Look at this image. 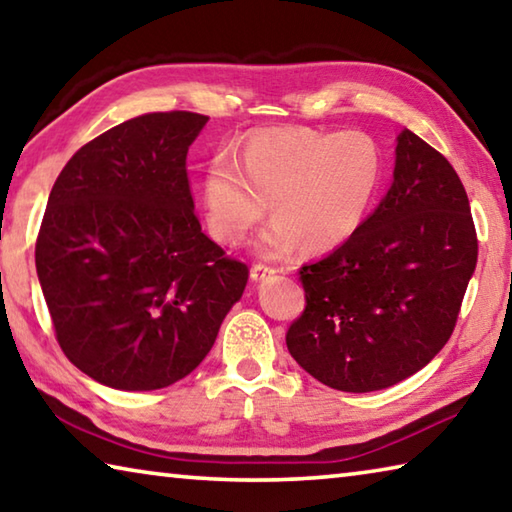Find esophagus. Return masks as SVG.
<instances>
[{
  "mask_svg": "<svg viewBox=\"0 0 512 512\" xmlns=\"http://www.w3.org/2000/svg\"><path fill=\"white\" fill-rule=\"evenodd\" d=\"M275 273H277V268L266 266V264H253V268H250V277H253L255 282L266 280V277H271Z\"/></svg>",
  "mask_w": 512,
  "mask_h": 512,
  "instance_id": "34e87169",
  "label": "esophagus"
}]
</instances>
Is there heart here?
Wrapping results in <instances>:
<instances>
[{
    "label": "heart",
    "instance_id": "b5f03b06",
    "mask_svg": "<svg viewBox=\"0 0 512 512\" xmlns=\"http://www.w3.org/2000/svg\"><path fill=\"white\" fill-rule=\"evenodd\" d=\"M384 183V153L361 131L318 133L305 128L264 131L239 153H219L203 178L212 235L239 244L264 219L273 225L262 248L282 255L296 244L320 253L343 244L366 219Z\"/></svg>",
    "mask_w": 512,
    "mask_h": 512
}]
</instances>
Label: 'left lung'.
<instances>
[{"label":"left lung","instance_id":"left-lung-1","mask_svg":"<svg viewBox=\"0 0 512 512\" xmlns=\"http://www.w3.org/2000/svg\"><path fill=\"white\" fill-rule=\"evenodd\" d=\"M476 253L461 178L404 128L384 201L343 246L298 271L307 305L287 332L291 357L345 393L415 375L452 336Z\"/></svg>","mask_w":512,"mask_h":512}]
</instances>
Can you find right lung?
Instances as JSON below:
<instances>
[{
	"instance_id": "right-lung-1",
	"label": "right lung",
	"mask_w": 512,
	"mask_h": 512,
	"mask_svg": "<svg viewBox=\"0 0 512 512\" xmlns=\"http://www.w3.org/2000/svg\"><path fill=\"white\" fill-rule=\"evenodd\" d=\"M149 112L81 146L51 187L36 268L56 341L119 391L187 377L212 350L248 266L201 230L187 151L207 124Z\"/></svg>"
}]
</instances>
